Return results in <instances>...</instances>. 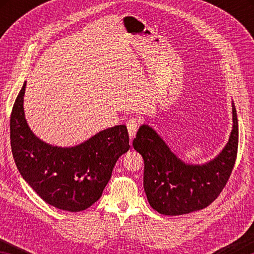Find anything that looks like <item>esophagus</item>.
I'll list each match as a JSON object with an SVG mask.
<instances>
[{"label":"esophagus","mask_w":254,"mask_h":254,"mask_svg":"<svg viewBox=\"0 0 254 254\" xmlns=\"http://www.w3.org/2000/svg\"><path fill=\"white\" fill-rule=\"evenodd\" d=\"M137 126H139V123H137V120L132 118L128 120L127 122V132H128V135H130V139L131 141L133 140V137L135 136V133L137 131Z\"/></svg>","instance_id":"1"}]
</instances>
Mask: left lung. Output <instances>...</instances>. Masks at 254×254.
Here are the masks:
<instances>
[{"instance_id":"8db88e82","label":"left lung","mask_w":254,"mask_h":254,"mask_svg":"<svg viewBox=\"0 0 254 254\" xmlns=\"http://www.w3.org/2000/svg\"><path fill=\"white\" fill-rule=\"evenodd\" d=\"M233 127L216 157L203 165L183 161L148 124L139 127L134 148L144 160L143 187L150 206L163 215L203 209L217 198L233 170L239 144V123L232 102Z\"/></svg>"}]
</instances>
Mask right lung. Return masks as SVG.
I'll return each mask as SVG.
<instances>
[{
  "label": "right lung",
  "mask_w": 254,
  "mask_h": 254,
  "mask_svg": "<svg viewBox=\"0 0 254 254\" xmlns=\"http://www.w3.org/2000/svg\"><path fill=\"white\" fill-rule=\"evenodd\" d=\"M25 86L27 81L16 97L10 120L11 148L19 173L54 207L68 212L88 208L101 198L115 162L130 149L127 127L106 128L69 148L46 143L25 120Z\"/></svg>",
  "instance_id": "right-lung-1"
}]
</instances>
